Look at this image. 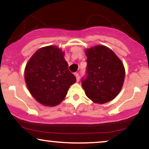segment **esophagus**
Listing matches in <instances>:
<instances>
[{
    "label": "esophagus",
    "mask_w": 149,
    "mask_h": 149,
    "mask_svg": "<svg viewBox=\"0 0 149 149\" xmlns=\"http://www.w3.org/2000/svg\"><path fill=\"white\" fill-rule=\"evenodd\" d=\"M75 76H76V80H77V81H79V80H80V76H79V73H75Z\"/></svg>",
    "instance_id": "34e87169"
}]
</instances>
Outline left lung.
I'll use <instances>...</instances> for the list:
<instances>
[{"mask_svg":"<svg viewBox=\"0 0 149 149\" xmlns=\"http://www.w3.org/2000/svg\"><path fill=\"white\" fill-rule=\"evenodd\" d=\"M86 78L82 86L92 102L104 104L113 100L122 89L125 71L116 54L104 45L86 49Z\"/></svg>","mask_w":149,"mask_h":149,"instance_id":"1","label":"left lung"}]
</instances>
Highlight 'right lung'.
Masks as SVG:
<instances>
[{
  "mask_svg": "<svg viewBox=\"0 0 149 149\" xmlns=\"http://www.w3.org/2000/svg\"><path fill=\"white\" fill-rule=\"evenodd\" d=\"M64 56V52L57 46H47L38 49L26 65V86L41 104L48 107L59 104L76 81Z\"/></svg>",
  "mask_w": 149,
  "mask_h": 149,
  "instance_id": "add662e5",
  "label": "right lung"
}]
</instances>
